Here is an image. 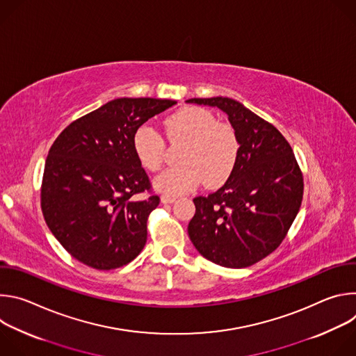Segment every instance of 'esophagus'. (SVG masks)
Returning <instances> with one entry per match:
<instances>
[{
  "mask_svg": "<svg viewBox=\"0 0 356 356\" xmlns=\"http://www.w3.org/2000/svg\"><path fill=\"white\" fill-rule=\"evenodd\" d=\"M161 200H162L163 204H170V202H175V201H176V198H175V197L168 195V194H163V195L161 197Z\"/></svg>",
  "mask_w": 356,
  "mask_h": 356,
  "instance_id": "1",
  "label": "esophagus"
}]
</instances>
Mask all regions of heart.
<instances>
[{
  "label": "heart",
  "instance_id": "b5f03b06",
  "mask_svg": "<svg viewBox=\"0 0 356 356\" xmlns=\"http://www.w3.org/2000/svg\"><path fill=\"white\" fill-rule=\"evenodd\" d=\"M169 142H186L179 168L162 173L155 186L165 194L177 195L204 183L210 188L222 186L234 173L241 140L236 129L217 121L213 113L200 107H183L163 121ZM132 149L139 165L156 173L166 158L165 139L147 124L138 127L132 135Z\"/></svg>",
  "mask_w": 356,
  "mask_h": 356
}]
</instances>
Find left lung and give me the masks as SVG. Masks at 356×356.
Instances as JSON below:
<instances>
[{"label":"left lung","instance_id":"8db88e82","mask_svg":"<svg viewBox=\"0 0 356 356\" xmlns=\"http://www.w3.org/2000/svg\"><path fill=\"white\" fill-rule=\"evenodd\" d=\"M228 114L241 140L232 176L207 197H195L188 236L206 259L246 268L286 238L302 200L304 181L293 149L279 129L228 97L191 98Z\"/></svg>","mask_w":356,"mask_h":356}]
</instances>
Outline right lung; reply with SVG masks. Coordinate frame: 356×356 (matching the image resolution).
I'll return each mask as SVG.
<instances>
[{"mask_svg": "<svg viewBox=\"0 0 356 356\" xmlns=\"http://www.w3.org/2000/svg\"><path fill=\"white\" fill-rule=\"evenodd\" d=\"M175 99L117 98L67 125L50 146L40 207L44 221L79 262L111 270L134 261L159 206L132 149V135ZM148 197L136 200L138 193Z\"/></svg>", "mask_w": 356, "mask_h": 356, "instance_id": "1", "label": "right lung"}]
</instances>
